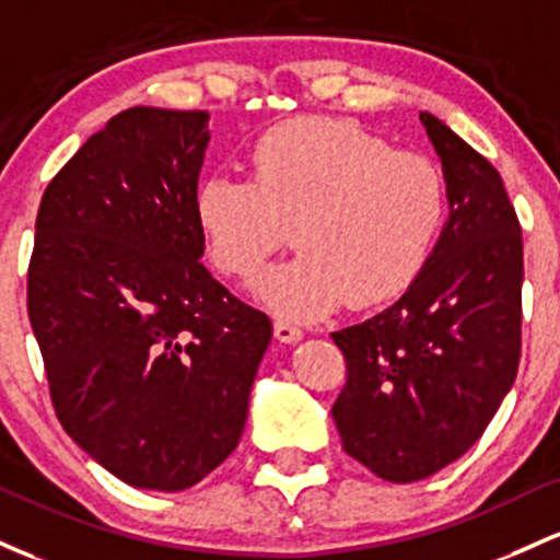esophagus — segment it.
<instances>
[{
    "label": "esophagus",
    "instance_id": "34e87169",
    "mask_svg": "<svg viewBox=\"0 0 560 560\" xmlns=\"http://www.w3.org/2000/svg\"><path fill=\"white\" fill-rule=\"evenodd\" d=\"M275 336H278V341L282 343H296L304 338V330H301L299 325L288 323V319H275Z\"/></svg>",
    "mask_w": 560,
    "mask_h": 560
}]
</instances>
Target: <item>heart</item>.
Listing matches in <instances>:
<instances>
[{"label":"heart","mask_w":560,"mask_h":560,"mask_svg":"<svg viewBox=\"0 0 560 560\" xmlns=\"http://www.w3.org/2000/svg\"><path fill=\"white\" fill-rule=\"evenodd\" d=\"M250 179L213 174L196 190L211 261L250 282L293 230L299 256L261 282L282 317L312 319L401 296L431 259L447 211L439 168L338 118H293L250 150Z\"/></svg>","instance_id":"1"}]
</instances>
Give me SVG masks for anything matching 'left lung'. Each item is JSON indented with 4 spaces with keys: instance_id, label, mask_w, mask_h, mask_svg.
Instances as JSON below:
<instances>
[{
    "instance_id": "left-lung-1",
    "label": "left lung",
    "mask_w": 560,
    "mask_h": 560,
    "mask_svg": "<svg viewBox=\"0 0 560 560\" xmlns=\"http://www.w3.org/2000/svg\"><path fill=\"white\" fill-rule=\"evenodd\" d=\"M442 161L450 219L431 259L388 310L332 332L347 386L332 405L343 450L412 483L474 447L511 392L521 357V224L498 168L420 113Z\"/></svg>"
}]
</instances>
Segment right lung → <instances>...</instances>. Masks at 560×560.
<instances>
[{"label":"right lung","mask_w":560,"mask_h":560,"mask_svg":"<svg viewBox=\"0 0 560 560\" xmlns=\"http://www.w3.org/2000/svg\"><path fill=\"white\" fill-rule=\"evenodd\" d=\"M209 113L129 108L44 190L28 319L68 436L116 479L182 492L241 442L272 323L200 264Z\"/></svg>","instance_id":"right-lung-1"}]
</instances>
